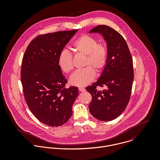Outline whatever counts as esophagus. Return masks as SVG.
<instances>
[{
	"label": "esophagus",
	"instance_id": "1",
	"mask_svg": "<svg viewBox=\"0 0 160 160\" xmlns=\"http://www.w3.org/2000/svg\"><path fill=\"white\" fill-rule=\"evenodd\" d=\"M79 91L80 92H84L86 91V89L84 88H79Z\"/></svg>",
	"mask_w": 160,
	"mask_h": 160
}]
</instances>
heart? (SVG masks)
Here are the masks:
<instances>
[{"label": "heart", "instance_id": "b5f03b06", "mask_svg": "<svg viewBox=\"0 0 160 160\" xmlns=\"http://www.w3.org/2000/svg\"><path fill=\"white\" fill-rule=\"evenodd\" d=\"M72 50L85 56V68L76 71L70 78V83L75 86L83 87L93 80L95 72H100L107 62L108 50L103 43H97V39L90 35L82 34L77 38L71 46ZM58 65L65 73L68 74L73 69L72 56L67 50L60 52Z\"/></svg>", "mask_w": 160, "mask_h": 160}]
</instances>
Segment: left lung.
<instances>
[{
    "label": "left lung",
    "mask_w": 160,
    "mask_h": 160,
    "mask_svg": "<svg viewBox=\"0 0 160 160\" xmlns=\"http://www.w3.org/2000/svg\"><path fill=\"white\" fill-rule=\"evenodd\" d=\"M101 34L107 42L108 58L106 65L97 81L86 90L92 95L89 111L92 115L102 121L118 118L126 109L131 97L134 80L133 61L124 38L106 25H98L89 33ZM97 86H106L97 91Z\"/></svg>",
    "instance_id": "1"
}]
</instances>
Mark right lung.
Listing matches in <instances>:
<instances>
[{
  "label": "right lung",
  "mask_w": 160,
  "mask_h": 160,
  "mask_svg": "<svg viewBox=\"0 0 160 160\" xmlns=\"http://www.w3.org/2000/svg\"><path fill=\"white\" fill-rule=\"evenodd\" d=\"M78 29L39 35L28 46L23 58L21 81L28 106L47 126L58 127L72 115L78 88H65L67 80L58 65V56Z\"/></svg>",
  "instance_id": "right-lung-1"
}]
</instances>
